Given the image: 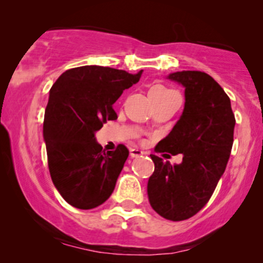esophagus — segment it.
Instances as JSON below:
<instances>
[{
    "mask_svg": "<svg viewBox=\"0 0 263 263\" xmlns=\"http://www.w3.org/2000/svg\"><path fill=\"white\" fill-rule=\"evenodd\" d=\"M143 155H144L143 151L138 148H129V156H131L132 158H137V157H142Z\"/></svg>",
    "mask_w": 263,
    "mask_h": 263,
    "instance_id": "obj_1",
    "label": "esophagus"
}]
</instances>
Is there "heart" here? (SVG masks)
Listing matches in <instances>:
<instances>
[{"mask_svg":"<svg viewBox=\"0 0 263 263\" xmlns=\"http://www.w3.org/2000/svg\"><path fill=\"white\" fill-rule=\"evenodd\" d=\"M152 90H157V91H170V90H167L163 86H155Z\"/></svg>","mask_w":263,"mask_h":263,"instance_id":"obj_1","label":"heart"}]
</instances>
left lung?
Listing matches in <instances>:
<instances>
[{"label":"left lung","mask_w":263,"mask_h":263,"mask_svg":"<svg viewBox=\"0 0 263 263\" xmlns=\"http://www.w3.org/2000/svg\"><path fill=\"white\" fill-rule=\"evenodd\" d=\"M168 79L184 87V110L170 135L156 149L182 153L172 165L151 155L155 172L147 184L151 206L172 221L192 218L209 201L224 174L234 142L235 116L221 86L203 71L171 73Z\"/></svg>","instance_id":"obj_1"}]
</instances>
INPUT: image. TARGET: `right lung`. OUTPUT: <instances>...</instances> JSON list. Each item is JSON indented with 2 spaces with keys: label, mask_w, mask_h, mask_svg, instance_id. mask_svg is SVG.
Wrapping results in <instances>:
<instances>
[{
  "label": "right lung",
  "mask_w": 263,
  "mask_h": 263,
  "mask_svg": "<svg viewBox=\"0 0 263 263\" xmlns=\"http://www.w3.org/2000/svg\"><path fill=\"white\" fill-rule=\"evenodd\" d=\"M142 71L78 66L53 84L43 137L54 186L71 206L93 209L112 194L128 149L119 144L116 151L105 152L95 134L108 120L117 119L112 105L123 90L138 83Z\"/></svg>",
  "instance_id": "add662e5"
}]
</instances>
